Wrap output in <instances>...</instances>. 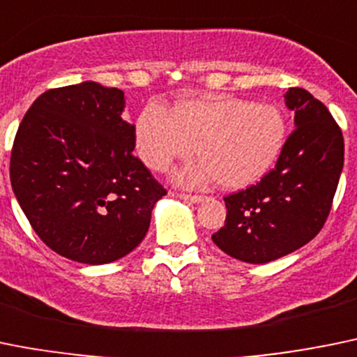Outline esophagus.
I'll use <instances>...</instances> for the list:
<instances>
[{
  "label": "esophagus",
  "instance_id": "1",
  "mask_svg": "<svg viewBox=\"0 0 357 357\" xmlns=\"http://www.w3.org/2000/svg\"><path fill=\"white\" fill-rule=\"evenodd\" d=\"M178 197L181 199V201L194 202V204H197V202L204 201V197H202V195H192V194H178Z\"/></svg>",
  "mask_w": 357,
  "mask_h": 357
}]
</instances>
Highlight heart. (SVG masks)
Returning <instances> with one entry per match:
<instances>
[{"instance_id":"obj_1","label":"heart","mask_w":357,"mask_h":357,"mask_svg":"<svg viewBox=\"0 0 357 357\" xmlns=\"http://www.w3.org/2000/svg\"><path fill=\"white\" fill-rule=\"evenodd\" d=\"M284 142L285 119L276 105L231 95L183 100L172 114L149 103L135 121V148L153 171H167L195 146L202 162L179 172L185 185L213 178L225 188L252 185L271 171Z\"/></svg>"}]
</instances>
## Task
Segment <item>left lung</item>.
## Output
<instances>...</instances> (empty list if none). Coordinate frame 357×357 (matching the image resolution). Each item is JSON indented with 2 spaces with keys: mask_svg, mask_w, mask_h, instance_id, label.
I'll return each mask as SVG.
<instances>
[{
  "mask_svg": "<svg viewBox=\"0 0 357 357\" xmlns=\"http://www.w3.org/2000/svg\"><path fill=\"white\" fill-rule=\"evenodd\" d=\"M296 130L275 169L257 185L224 197L225 225L211 236L222 252L250 264L292 254L319 234L344 169V135L321 100L289 88Z\"/></svg>",
  "mask_w": 357,
  "mask_h": 357,
  "instance_id": "1",
  "label": "left lung"
}]
</instances>
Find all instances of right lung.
<instances>
[{
    "label": "right lung",
    "mask_w": 357,
    "mask_h": 357,
    "mask_svg": "<svg viewBox=\"0 0 357 357\" xmlns=\"http://www.w3.org/2000/svg\"><path fill=\"white\" fill-rule=\"evenodd\" d=\"M125 93L98 82L49 89L19 125L10 181L33 231L56 254L107 264L144 239L165 188L133 156Z\"/></svg>",
    "instance_id": "obj_1"
}]
</instances>
